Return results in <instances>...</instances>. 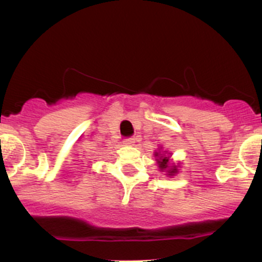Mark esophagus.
I'll use <instances>...</instances> for the list:
<instances>
[{
    "label": "esophagus",
    "instance_id": "esophagus-1",
    "mask_svg": "<svg viewBox=\"0 0 262 262\" xmlns=\"http://www.w3.org/2000/svg\"><path fill=\"white\" fill-rule=\"evenodd\" d=\"M124 143L125 145H129V146H132V145H134V143H136V138H126V139H124Z\"/></svg>",
    "mask_w": 262,
    "mask_h": 262
}]
</instances>
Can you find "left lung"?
<instances>
[{"mask_svg": "<svg viewBox=\"0 0 262 262\" xmlns=\"http://www.w3.org/2000/svg\"><path fill=\"white\" fill-rule=\"evenodd\" d=\"M169 154L170 153H160L159 151H155L154 153V157H157V163H158V166H159V169L162 171H166V175H169V177H173L178 173V166L177 165H170V163H169Z\"/></svg>", "mask_w": 262, "mask_h": 262, "instance_id": "8db88e82", "label": "left lung"}]
</instances>
